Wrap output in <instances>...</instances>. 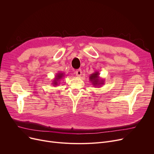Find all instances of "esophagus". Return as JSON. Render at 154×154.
<instances>
[{
    "label": "esophagus",
    "mask_w": 154,
    "mask_h": 154,
    "mask_svg": "<svg viewBox=\"0 0 154 154\" xmlns=\"http://www.w3.org/2000/svg\"><path fill=\"white\" fill-rule=\"evenodd\" d=\"M75 74H76V76L79 77L82 75V70L81 69H78L75 71Z\"/></svg>",
    "instance_id": "esophagus-1"
}]
</instances>
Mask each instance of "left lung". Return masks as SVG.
Masks as SVG:
<instances>
[{
	"label": "left lung",
	"instance_id": "obj_1",
	"mask_svg": "<svg viewBox=\"0 0 154 154\" xmlns=\"http://www.w3.org/2000/svg\"><path fill=\"white\" fill-rule=\"evenodd\" d=\"M89 80L95 87H100L104 84L105 80L100 78L99 71H95L93 74H92L89 77Z\"/></svg>",
	"mask_w": 154,
	"mask_h": 154
}]
</instances>
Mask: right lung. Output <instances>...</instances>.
Wrapping results in <instances>:
<instances>
[{
    "label": "right lung",
    "instance_id": "obj_1",
    "mask_svg": "<svg viewBox=\"0 0 154 154\" xmlns=\"http://www.w3.org/2000/svg\"><path fill=\"white\" fill-rule=\"evenodd\" d=\"M65 76V74L63 72H59L57 74H56L54 79L53 80L52 84L53 86H57L59 84H60V81Z\"/></svg>",
    "mask_w": 154,
    "mask_h": 154
}]
</instances>
